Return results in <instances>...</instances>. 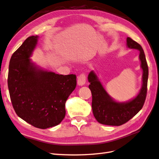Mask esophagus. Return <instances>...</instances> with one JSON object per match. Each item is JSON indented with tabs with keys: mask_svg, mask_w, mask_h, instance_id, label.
Segmentation results:
<instances>
[{
	"mask_svg": "<svg viewBox=\"0 0 159 159\" xmlns=\"http://www.w3.org/2000/svg\"><path fill=\"white\" fill-rule=\"evenodd\" d=\"M85 81H86V75L82 73L78 77V84L79 85H83L85 84Z\"/></svg>",
	"mask_w": 159,
	"mask_h": 159,
	"instance_id": "esophagus-1",
	"label": "esophagus"
}]
</instances>
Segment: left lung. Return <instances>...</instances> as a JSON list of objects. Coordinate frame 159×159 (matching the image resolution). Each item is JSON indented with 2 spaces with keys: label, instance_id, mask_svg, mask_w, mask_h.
<instances>
[{
  "label": "left lung",
  "instance_id": "left-lung-1",
  "mask_svg": "<svg viewBox=\"0 0 159 159\" xmlns=\"http://www.w3.org/2000/svg\"><path fill=\"white\" fill-rule=\"evenodd\" d=\"M127 46L140 51L139 58L143 70V86L134 99L126 103L114 101L98 80L93 71L88 75L89 88L92 95V111L94 117L100 124L109 126H120L125 124L142 109L147 93L148 67L143 49L140 44L127 37Z\"/></svg>",
  "mask_w": 159,
  "mask_h": 159
}]
</instances>
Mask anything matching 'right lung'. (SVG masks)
<instances>
[{
    "mask_svg": "<svg viewBox=\"0 0 159 159\" xmlns=\"http://www.w3.org/2000/svg\"><path fill=\"white\" fill-rule=\"evenodd\" d=\"M37 38L29 37L12 55L8 88L17 116L46 129L58 125L65 117L66 102L76 87V75L41 70L30 62Z\"/></svg>",
    "mask_w": 159,
    "mask_h": 159,
    "instance_id": "1",
    "label": "right lung"
}]
</instances>
